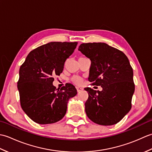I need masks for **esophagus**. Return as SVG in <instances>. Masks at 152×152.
<instances>
[{
  "label": "esophagus",
  "instance_id": "obj_1",
  "mask_svg": "<svg viewBox=\"0 0 152 152\" xmlns=\"http://www.w3.org/2000/svg\"><path fill=\"white\" fill-rule=\"evenodd\" d=\"M76 89H77V91L80 92V91H82V90L83 89V88H80V87H76Z\"/></svg>",
  "mask_w": 152,
  "mask_h": 152
}]
</instances>
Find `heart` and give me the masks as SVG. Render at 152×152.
<instances>
[{"label":"heart","instance_id":"b5f03b06","mask_svg":"<svg viewBox=\"0 0 152 152\" xmlns=\"http://www.w3.org/2000/svg\"><path fill=\"white\" fill-rule=\"evenodd\" d=\"M72 82L74 83H76V84H81V83H82V80L80 79L79 77L74 76V77H73V78H72Z\"/></svg>","mask_w":152,"mask_h":152}]
</instances>
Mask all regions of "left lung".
I'll list each match as a JSON object with an SVG mask.
<instances>
[{
  "mask_svg": "<svg viewBox=\"0 0 152 152\" xmlns=\"http://www.w3.org/2000/svg\"><path fill=\"white\" fill-rule=\"evenodd\" d=\"M78 50L91 61L88 80L102 88L101 91L85 88L89 95L87 115L96 124H116L132 106L134 83L129 61L124 52L105 43H83Z\"/></svg>",
  "mask_w": 152,
  "mask_h": 152,
  "instance_id": "left-lung-1",
  "label": "left lung"
}]
</instances>
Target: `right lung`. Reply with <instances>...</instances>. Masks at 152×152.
<instances>
[{"label": "right lung", "mask_w": 152, "mask_h": 152, "mask_svg": "<svg viewBox=\"0 0 152 152\" xmlns=\"http://www.w3.org/2000/svg\"><path fill=\"white\" fill-rule=\"evenodd\" d=\"M78 42H51L32 50L19 69L18 88L21 106L38 124L59 121L65 115L67 102L77 94L72 83L60 89L53 86L55 76L63 72L67 58Z\"/></svg>", "instance_id": "add662e5"}]
</instances>
